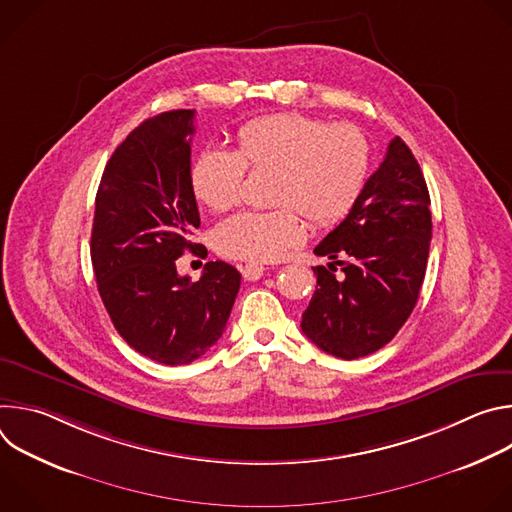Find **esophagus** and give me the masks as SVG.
Here are the masks:
<instances>
[{
    "label": "esophagus",
    "instance_id": "34e87169",
    "mask_svg": "<svg viewBox=\"0 0 512 512\" xmlns=\"http://www.w3.org/2000/svg\"><path fill=\"white\" fill-rule=\"evenodd\" d=\"M241 273L247 281H257L265 273V267L259 263H247L245 267H241Z\"/></svg>",
    "mask_w": 512,
    "mask_h": 512
}]
</instances>
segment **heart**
Instances as JSON below:
<instances>
[{
  "label": "heart",
  "mask_w": 512,
  "mask_h": 512,
  "mask_svg": "<svg viewBox=\"0 0 512 512\" xmlns=\"http://www.w3.org/2000/svg\"><path fill=\"white\" fill-rule=\"evenodd\" d=\"M247 168L275 172L273 210H243L212 233L216 253L251 263L277 261L306 239L302 214L314 227H332L354 208L371 168L369 139L356 125L277 113L237 129V150L206 148L192 166V190L210 210L241 198Z\"/></svg>",
  "instance_id": "b5f03b06"
}]
</instances>
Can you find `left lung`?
I'll list each match as a JSON object with an SVG mask.
<instances>
[{"mask_svg": "<svg viewBox=\"0 0 512 512\" xmlns=\"http://www.w3.org/2000/svg\"><path fill=\"white\" fill-rule=\"evenodd\" d=\"M429 241L427 184L407 143L395 137L354 208L314 249L332 261L314 267L318 285L302 332L344 360L383 348L417 304ZM336 264L343 265L342 278L333 273Z\"/></svg>", "mask_w": 512, "mask_h": 512, "instance_id": "obj_1", "label": "left lung"}]
</instances>
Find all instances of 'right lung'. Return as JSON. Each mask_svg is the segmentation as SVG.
Returning <instances> with one entry per match:
<instances>
[{
    "mask_svg": "<svg viewBox=\"0 0 512 512\" xmlns=\"http://www.w3.org/2000/svg\"><path fill=\"white\" fill-rule=\"evenodd\" d=\"M194 109H176L135 127L105 166L91 233L99 296L121 338L156 362L188 364L223 336L241 273L208 261L198 281L176 259L200 214L190 180ZM198 255V253H196Z\"/></svg>",
    "mask_w": 512,
    "mask_h": 512,
    "instance_id": "add662e5",
    "label": "right lung"
}]
</instances>
